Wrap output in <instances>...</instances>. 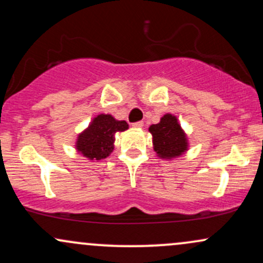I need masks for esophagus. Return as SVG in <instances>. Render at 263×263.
Listing matches in <instances>:
<instances>
[{"mask_svg":"<svg viewBox=\"0 0 263 263\" xmlns=\"http://www.w3.org/2000/svg\"><path fill=\"white\" fill-rule=\"evenodd\" d=\"M132 127H134V128H142V127H143V122L138 121V122L132 123Z\"/></svg>","mask_w":263,"mask_h":263,"instance_id":"34e87169","label":"esophagus"}]
</instances>
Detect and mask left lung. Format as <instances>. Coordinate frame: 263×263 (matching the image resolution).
I'll use <instances>...</instances> for the list:
<instances>
[{"mask_svg": "<svg viewBox=\"0 0 263 263\" xmlns=\"http://www.w3.org/2000/svg\"><path fill=\"white\" fill-rule=\"evenodd\" d=\"M148 129L153 137V148L161 158H176L188 149L186 136L173 115H164L161 121Z\"/></svg>", "mask_w": 263, "mask_h": 263, "instance_id": "8db88e82", "label": "left lung"}]
</instances>
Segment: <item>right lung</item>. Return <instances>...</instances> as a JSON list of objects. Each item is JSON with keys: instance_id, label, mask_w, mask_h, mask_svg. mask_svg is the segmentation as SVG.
I'll use <instances>...</instances> for the list:
<instances>
[{"instance_id": "1", "label": "right lung", "mask_w": 263, "mask_h": 263, "mask_svg": "<svg viewBox=\"0 0 263 263\" xmlns=\"http://www.w3.org/2000/svg\"><path fill=\"white\" fill-rule=\"evenodd\" d=\"M127 128L126 121L115 120L111 115H98L89 127L78 136V152L91 161L106 158L114 151L115 134L126 131Z\"/></svg>"}]
</instances>
